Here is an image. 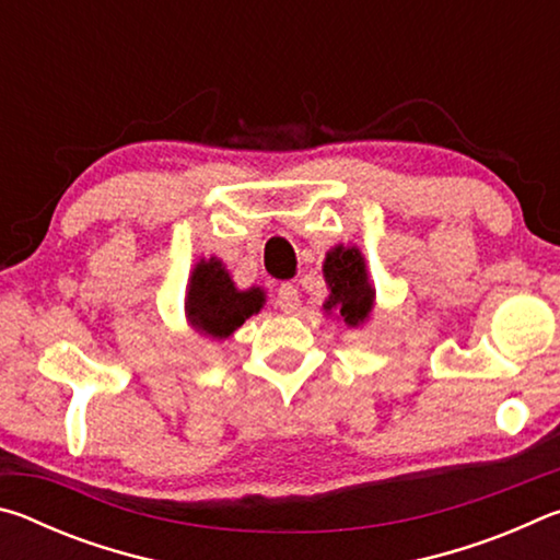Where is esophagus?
<instances>
[{"instance_id": "esophagus-1", "label": "esophagus", "mask_w": 560, "mask_h": 560, "mask_svg": "<svg viewBox=\"0 0 560 560\" xmlns=\"http://www.w3.org/2000/svg\"><path fill=\"white\" fill-rule=\"evenodd\" d=\"M277 306L283 311V314H293V311H299L301 296H299V289L293 287V283H281L277 291Z\"/></svg>"}]
</instances>
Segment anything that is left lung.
I'll use <instances>...</instances> for the list:
<instances>
[{"label":"left lung","instance_id":"obj_1","mask_svg":"<svg viewBox=\"0 0 560 560\" xmlns=\"http://www.w3.org/2000/svg\"><path fill=\"white\" fill-rule=\"evenodd\" d=\"M324 277L328 283V299L324 303L326 314H336L350 328L365 324L375 303V289L371 287L365 269V257L358 246L338 244L326 254Z\"/></svg>","mask_w":560,"mask_h":560}]
</instances>
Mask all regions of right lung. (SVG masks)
I'll return each instance as SVG.
<instances>
[{"instance_id": "right-lung-1", "label": "right lung", "mask_w": 560, "mask_h": 560, "mask_svg": "<svg viewBox=\"0 0 560 560\" xmlns=\"http://www.w3.org/2000/svg\"><path fill=\"white\" fill-rule=\"evenodd\" d=\"M261 306L264 291L254 287L236 289L230 271L217 257L195 264L185 301V314L195 330L210 338H226L246 318L259 314Z\"/></svg>"}]
</instances>
